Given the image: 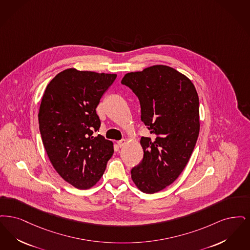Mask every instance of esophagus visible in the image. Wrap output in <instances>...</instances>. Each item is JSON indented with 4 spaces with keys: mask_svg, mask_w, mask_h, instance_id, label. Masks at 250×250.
Here are the masks:
<instances>
[{
    "mask_svg": "<svg viewBox=\"0 0 250 250\" xmlns=\"http://www.w3.org/2000/svg\"><path fill=\"white\" fill-rule=\"evenodd\" d=\"M126 143H127V141H126L125 139H122V140H120V141H118V146H119L120 147H123V146L126 145Z\"/></svg>",
    "mask_w": 250,
    "mask_h": 250,
    "instance_id": "esophagus-1",
    "label": "esophagus"
}]
</instances>
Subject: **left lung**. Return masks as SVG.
<instances>
[{
	"label": "left lung",
	"mask_w": 250,
	"mask_h": 250,
	"mask_svg": "<svg viewBox=\"0 0 250 250\" xmlns=\"http://www.w3.org/2000/svg\"><path fill=\"white\" fill-rule=\"evenodd\" d=\"M136 94L141 120L152 137H142L144 158L131 169L133 183L152 194L180 175L200 131L199 97L191 80L174 68L153 65L126 74L121 80Z\"/></svg>",
	"instance_id": "1"
}]
</instances>
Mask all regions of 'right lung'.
<instances>
[{
  "label": "right lung",
  "mask_w": 250,
  "mask_h": 250,
  "mask_svg": "<svg viewBox=\"0 0 250 250\" xmlns=\"http://www.w3.org/2000/svg\"><path fill=\"white\" fill-rule=\"evenodd\" d=\"M116 77L69 68L48 83L42 97L38 120L44 149L56 172L78 189L97 183L114 153L112 141L93 133L101 126L100 99Z\"/></svg>",
  "instance_id": "add662e5"
}]
</instances>
